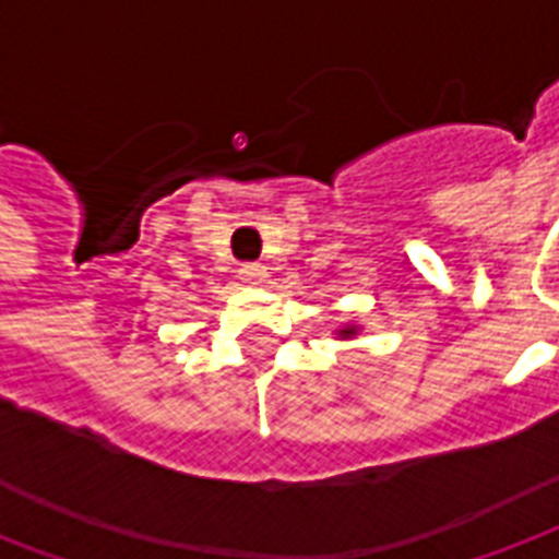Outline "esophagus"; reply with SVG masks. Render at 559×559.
<instances>
[{
    "label": "esophagus",
    "mask_w": 559,
    "mask_h": 559,
    "mask_svg": "<svg viewBox=\"0 0 559 559\" xmlns=\"http://www.w3.org/2000/svg\"><path fill=\"white\" fill-rule=\"evenodd\" d=\"M237 275H240V281L249 284V287H261L263 281L270 278V275H266V266H261V263H243V266L237 270Z\"/></svg>",
    "instance_id": "34e87169"
}]
</instances>
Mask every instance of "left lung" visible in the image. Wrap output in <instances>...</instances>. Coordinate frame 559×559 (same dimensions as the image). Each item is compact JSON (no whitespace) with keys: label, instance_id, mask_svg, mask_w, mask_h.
Segmentation results:
<instances>
[{"label":"left lung","instance_id":"left-lung-1","mask_svg":"<svg viewBox=\"0 0 559 559\" xmlns=\"http://www.w3.org/2000/svg\"><path fill=\"white\" fill-rule=\"evenodd\" d=\"M340 336H342V340H350V336H357V328L350 324V328H345V331H340Z\"/></svg>","mask_w":559,"mask_h":559}]
</instances>
